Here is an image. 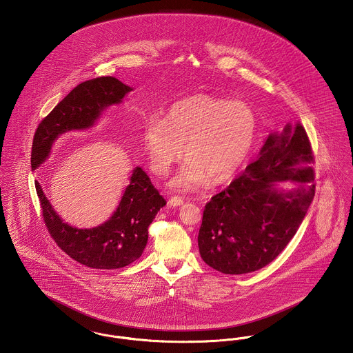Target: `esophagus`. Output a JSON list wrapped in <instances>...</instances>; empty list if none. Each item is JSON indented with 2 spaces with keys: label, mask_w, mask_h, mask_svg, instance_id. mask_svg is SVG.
Listing matches in <instances>:
<instances>
[{
  "label": "esophagus",
  "mask_w": 353,
  "mask_h": 353,
  "mask_svg": "<svg viewBox=\"0 0 353 353\" xmlns=\"http://www.w3.org/2000/svg\"><path fill=\"white\" fill-rule=\"evenodd\" d=\"M168 202L170 206L176 208V206H180V205H183V203H184V200H183L181 197H179V196H174V197H170Z\"/></svg>",
  "instance_id": "1"
}]
</instances>
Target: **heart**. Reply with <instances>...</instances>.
<instances>
[{"label": "heart", "mask_w": 353, "mask_h": 353, "mask_svg": "<svg viewBox=\"0 0 353 353\" xmlns=\"http://www.w3.org/2000/svg\"><path fill=\"white\" fill-rule=\"evenodd\" d=\"M258 121L245 101L194 95L174 103L167 118L152 117L143 144L156 174H165L185 152L188 161L172 186L193 189L230 180L252 152Z\"/></svg>", "instance_id": "b5f03b06"}]
</instances>
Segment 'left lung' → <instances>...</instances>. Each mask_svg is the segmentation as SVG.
I'll use <instances>...</instances> for the list:
<instances>
[{
    "mask_svg": "<svg viewBox=\"0 0 353 353\" xmlns=\"http://www.w3.org/2000/svg\"><path fill=\"white\" fill-rule=\"evenodd\" d=\"M315 161L299 121L270 134L259 156L205 205L199 232L203 262L223 274H248L268 266L299 229L315 196ZM291 179V192L274 189Z\"/></svg>",
    "mask_w": 353,
    "mask_h": 353,
    "instance_id": "1",
    "label": "left lung"
}]
</instances>
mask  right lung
I'll return each instance as SVG.
<instances>
[{"label":"right lung","mask_w":353,"mask_h":353,"mask_svg":"<svg viewBox=\"0 0 353 353\" xmlns=\"http://www.w3.org/2000/svg\"><path fill=\"white\" fill-rule=\"evenodd\" d=\"M131 90L112 77L78 84L39 123L34 134L32 168L46 160L59 134L91 127L107 105L120 103ZM35 190L51 238L68 256L91 269H121L139 259L148 242V226L167 203L147 173L136 167L112 217L98 228L77 229L54 212L38 181Z\"/></svg>","instance_id":"1"}]
</instances>
